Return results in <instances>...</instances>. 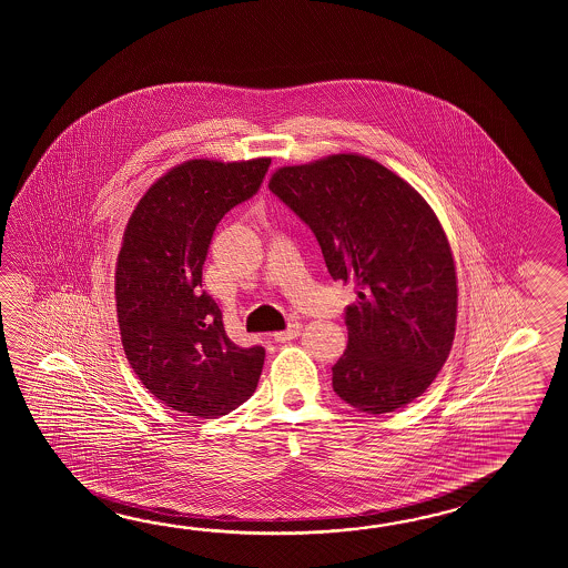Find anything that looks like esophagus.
<instances>
[{
  "label": "esophagus",
  "instance_id": "esophagus-1",
  "mask_svg": "<svg viewBox=\"0 0 568 568\" xmlns=\"http://www.w3.org/2000/svg\"><path fill=\"white\" fill-rule=\"evenodd\" d=\"M302 326L298 323H294V325H290L286 331H280V333H274V341L276 343H288L292 338L298 337L301 335Z\"/></svg>",
  "mask_w": 568,
  "mask_h": 568
}]
</instances>
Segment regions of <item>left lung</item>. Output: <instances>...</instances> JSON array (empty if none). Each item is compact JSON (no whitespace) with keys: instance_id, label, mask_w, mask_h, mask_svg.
Returning a JSON list of instances; mask_svg holds the SVG:
<instances>
[{"instance_id":"obj_1","label":"left lung","mask_w":568,"mask_h":568,"mask_svg":"<svg viewBox=\"0 0 568 568\" xmlns=\"http://www.w3.org/2000/svg\"><path fill=\"white\" fill-rule=\"evenodd\" d=\"M270 191L304 221L331 278L355 284L347 349L333 389L386 414L423 396L447 362L457 325V274L435 211L410 184L357 154L284 166Z\"/></svg>"}]
</instances>
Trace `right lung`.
Wrapping results in <instances>:
<instances>
[{
  "label": "right lung",
  "instance_id": "right-lung-1",
  "mask_svg": "<svg viewBox=\"0 0 568 568\" xmlns=\"http://www.w3.org/2000/svg\"><path fill=\"white\" fill-rule=\"evenodd\" d=\"M270 158L189 160L158 179L123 233L115 302L128 362L172 410L225 416L254 394L266 349L237 347L217 302L203 290V264L225 213L252 199Z\"/></svg>",
  "mask_w": 568,
  "mask_h": 568
}]
</instances>
